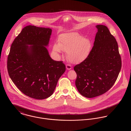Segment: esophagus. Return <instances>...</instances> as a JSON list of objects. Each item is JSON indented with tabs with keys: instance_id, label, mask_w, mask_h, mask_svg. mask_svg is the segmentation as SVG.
<instances>
[{
	"instance_id": "obj_1",
	"label": "esophagus",
	"mask_w": 131,
	"mask_h": 131,
	"mask_svg": "<svg viewBox=\"0 0 131 131\" xmlns=\"http://www.w3.org/2000/svg\"><path fill=\"white\" fill-rule=\"evenodd\" d=\"M66 68H67V70H70L71 69H72V67L70 64H67L66 65Z\"/></svg>"
}]
</instances>
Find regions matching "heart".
Masks as SVG:
<instances>
[{
    "label": "heart",
    "instance_id": "b5f03b06",
    "mask_svg": "<svg viewBox=\"0 0 131 131\" xmlns=\"http://www.w3.org/2000/svg\"><path fill=\"white\" fill-rule=\"evenodd\" d=\"M53 46V51L58 55L62 50L67 52V58L72 63H79L83 61L89 56L91 49L89 39L83 37L76 32L61 34Z\"/></svg>",
    "mask_w": 131,
    "mask_h": 131
}]
</instances>
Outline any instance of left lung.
Returning a JSON list of instances; mask_svg holds the SVG:
<instances>
[{
	"instance_id": "1",
	"label": "left lung",
	"mask_w": 131,
	"mask_h": 131,
	"mask_svg": "<svg viewBox=\"0 0 131 131\" xmlns=\"http://www.w3.org/2000/svg\"><path fill=\"white\" fill-rule=\"evenodd\" d=\"M97 29L94 46L88 57L75 66V86L82 96L93 98L105 93L115 82L122 67L116 39L104 25Z\"/></svg>"
}]
</instances>
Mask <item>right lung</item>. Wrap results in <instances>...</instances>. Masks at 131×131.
I'll list each match as a JSON object with an SVG mask.
<instances>
[{
  "label": "right lung",
  "instance_id": "right-lung-1",
  "mask_svg": "<svg viewBox=\"0 0 131 131\" xmlns=\"http://www.w3.org/2000/svg\"><path fill=\"white\" fill-rule=\"evenodd\" d=\"M52 30L27 26L13 41L7 58L8 75L19 90L36 99L50 97L64 73L62 61L53 60L46 47Z\"/></svg>",
  "mask_w": 131,
  "mask_h": 131
}]
</instances>
